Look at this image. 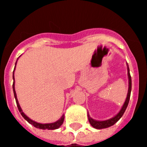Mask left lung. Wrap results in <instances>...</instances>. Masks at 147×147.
I'll return each mask as SVG.
<instances>
[{
  "instance_id": "left-lung-1",
  "label": "left lung",
  "mask_w": 147,
  "mask_h": 147,
  "mask_svg": "<svg viewBox=\"0 0 147 147\" xmlns=\"http://www.w3.org/2000/svg\"><path fill=\"white\" fill-rule=\"evenodd\" d=\"M127 78H128V90H127V97L125 98V101L124 104H123V107H122L121 109L120 110V112L117 114V115L114 116L112 118L109 119V120H102V121H99V120H96L94 119L91 118L89 115L88 112V121L90 123V124L96 128V129H103V128H107V127H109L110 126L113 125L114 124L117 123L119 120L122 117V116L124 114L126 108H127V105H128V103H129L130 100V96H131V86H132V83H131V77L130 75V69L129 67H128V64L127 63Z\"/></svg>"
}]
</instances>
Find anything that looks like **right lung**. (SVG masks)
<instances>
[{
  "mask_svg": "<svg viewBox=\"0 0 147 147\" xmlns=\"http://www.w3.org/2000/svg\"><path fill=\"white\" fill-rule=\"evenodd\" d=\"M19 59V58H18ZM17 59V60H18ZM17 60H16V63H15V67H14V69H13V94H14V98L16 99V105H17V107L20 112L21 113L22 116L30 124L32 125L34 127H37V128H40V129H42V130H55V129H58L59 127L63 124V122H64V115H63L61 117V118L59 120H58L57 121L54 122V123H44V124H42V123H37V122L34 121V120H31L30 117H28L23 112L22 109L21 107H20V104H19V101H18L17 99V97H16V91H15V80H14V71H15V68H16V62H17Z\"/></svg>",
  "mask_w": 147,
  "mask_h": 147,
  "instance_id": "add662e5",
  "label": "right lung"
}]
</instances>
